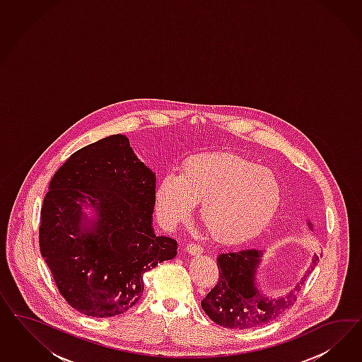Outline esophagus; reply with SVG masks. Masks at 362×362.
<instances>
[{
  "mask_svg": "<svg viewBox=\"0 0 362 362\" xmlns=\"http://www.w3.org/2000/svg\"><path fill=\"white\" fill-rule=\"evenodd\" d=\"M187 252L191 253V255H199V253L203 252V247L197 243H188L187 244Z\"/></svg>",
  "mask_w": 362,
  "mask_h": 362,
  "instance_id": "1",
  "label": "esophagus"
}]
</instances>
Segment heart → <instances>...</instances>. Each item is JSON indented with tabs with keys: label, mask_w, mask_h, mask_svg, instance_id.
I'll return each mask as SVG.
<instances>
[{
	"label": "heart",
	"mask_w": 362,
	"mask_h": 362,
	"mask_svg": "<svg viewBox=\"0 0 362 362\" xmlns=\"http://www.w3.org/2000/svg\"><path fill=\"white\" fill-rule=\"evenodd\" d=\"M200 204V219L221 241L255 236L272 220L281 202L274 173L236 155H197L179 176L165 174L155 189V209L165 228H175Z\"/></svg>",
	"instance_id": "obj_1"
}]
</instances>
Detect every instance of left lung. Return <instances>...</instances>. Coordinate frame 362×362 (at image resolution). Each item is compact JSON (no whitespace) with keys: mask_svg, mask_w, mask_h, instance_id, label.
I'll return each mask as SVG.
<instances>
[{"mask_svg":"<svg viewBox=\"0 0 362 362\" xmlns=\"http://www.w3.org/2000/svg\"><path fill=\"white\" fill-rule=\"evenodd\" d=\"M262 256L263 251L255 248L219 255L218 283L202 300L203 310L214 322L224 328H256L274 321L295 304L296 295L305 283L307 276L295 286V291L285 296L265 297L256 288L255 281ZM318 260L320 257L315 255L312 267Z\"/></svg>","mask_w":362,"mask_h":362,"instance_id":"8db88e82","label":"left lung"}]
</instances>
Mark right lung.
I'll list each match as a JSON object with an SVG mask.
<instances>
[{"instance_id": "add662e5", "label": "right lung", "mask_w": 362, "mask_h": 362, "mask_svg": "<svg viewBox=\"0 0 362 362\" xmlns=\"http://www.w3.org/2000/svg\"><path fill=\"white\" fill-rule=\"evenodd\" d=\"M155 180L119 134L78 150L52 177L40 248L58 292L81 313L127 312L142 296L143 274L175 257L176 240L151 226ZM88 201L98 212L91 230L81 224Z\"/></svg>"}]
</instances>
